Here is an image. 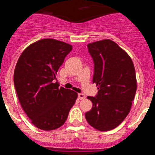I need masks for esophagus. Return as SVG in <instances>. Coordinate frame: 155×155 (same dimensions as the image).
<instances>
[{"label": "esophagus", "instance_id": "1", "mask_svg": "<svg viewBox=\"0 0 155 155\" xmlns=\"http://www.w3.org/2000/svg\"><path fill=\"white\" fill-rule=\"evenodd\" d=\"M78 98H79V99H81V100L84 99V98H85V95H84L83 93H79V94H78Z\"/></svg>", "mask_w": 155, "mask_h": 155}]
</instances>
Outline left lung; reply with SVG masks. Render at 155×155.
Here are the masks:
<instances>
[{
  "mask_svg": "<svg viewBox=\"0 0 155 155\" xmlns=\"http://www.w3.org/2000/svg\"><path fill=\"white\" fill-rule=\"evenodd\" d=\"M94 61V97L87 96L92 108L85 113L87 123L100 131L118 127L130 113L137 91L136 72L130 56L116 42L103 39L87 44Z\"/></svg>",
  "mask_w": 155,
  "mask_h": 155,
  "instance_id": "obj_1",
  "label": "left lung"
}]
</instances>
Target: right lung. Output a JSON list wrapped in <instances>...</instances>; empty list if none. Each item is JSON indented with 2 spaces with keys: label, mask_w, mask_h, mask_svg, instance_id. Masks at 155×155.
<instances>
[{
  "label": "right lung",
  "mask_w": 155,
  "mask_h": 155,
  "mask_svg": "<svg viewBox=\"0 0 155 155\" xmlns=\"http://www.w3.org/2000/svg\"><path fill=\"white\" fill-rule=\"evenodd\" d=\"M71 50L68 43L42 39L29 45L18 60L14 72L18 98L31 124L40 130L61 127L78 98V93L53 82Z\"/></svg>",
  "instance_id": "1"
}]
</instances>
